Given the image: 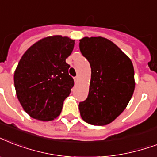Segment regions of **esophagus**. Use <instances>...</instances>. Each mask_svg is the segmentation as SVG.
Listing matches in <instances>:
<instances>
[{
    "instance_id": "esophagus-1",
    "label": "esophagus",
    "mask_w": 157,
    "mask_h": 157,
    "mask_svg": "<svg viewBox=\"0 0 157 157\" xmlns=\"http://www.w3.org/2000/svg\"><path fill=\"white\" fill-rule=\"evenodd\" d=\"M78 76H76L75 78H74V81H75V83H77V81H78Z\"/></svg>"
}]
</instances>
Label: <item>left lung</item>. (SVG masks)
<instances>
[{
	"instance_id": "8db88e82",
	"label": "left lung",
	"mask_w": 157,
	"mask_h": 157,
	"mask_svg": "<svg viewBox=\"0 0 157 157\" xmlns=\"http://www.w3.org/2000/svg\"><path fill=\"white\" fill-rule=\"evenodd\" d=\"M79 47L91 67L89 94L79 103L81 118L92 125L110 124L126 109L134 91L132 63L117 45L102 37L83 38Z\"/></svg>"
}]
</instances>
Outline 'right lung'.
<instances>
[{"label":"right lung","instance_id":"1","mask_svg":"<svg viewBox=\"0 0 157 157\" xmlns=\"http://www.w3.org/2000/svg\"><path fill=\"white\" fill-rule=\"evenodd\" d=\"M75 40L60 35L39 40L23 55L14 75L18 100L33 118L50 121L59 115L74 80L68 73Z\"/></svg>","mask_w":157,"mask_h":157}]
</instances>
